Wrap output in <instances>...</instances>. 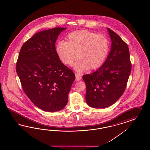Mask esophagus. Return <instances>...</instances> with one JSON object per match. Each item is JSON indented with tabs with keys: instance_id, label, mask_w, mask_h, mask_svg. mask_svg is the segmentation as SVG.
<instances>
[{
	"instance_id": "obj_1",
	"label": "esophagus",
	"mask_w": 150,
	"mask_h": 150,
	"mask_svg": "<svg viewBox=\"0 0 150 150\" xmlns=\"http://www.w3.org/2000/svg\"><path fill=\"white\" fill-rule=\"evenodd\" d=\"M75 76H76V81H80L81 79V77L80 76V75L77 73H75Z\"/></svg>"
}]
</instances>
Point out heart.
Listing matches in <instances>:
<instances>
[{"label":"heart","mask_w":150,"mask_h":150,"mask_svg":"<svg viewBox=\"0 0 150 150\" xmlns=\"http://www.w3.org/2000/svg\"><path fill=\"white\" fill-rule=\"evenodd\" d=\"M66 40L57 43L56 52L61 61L68 65L72 64L77 55L79 58L74 68L79 73L99 68L109 53V40L102 35L79 30L69 34Z\"/></svg>","instance_id":"1"}]
</instances>
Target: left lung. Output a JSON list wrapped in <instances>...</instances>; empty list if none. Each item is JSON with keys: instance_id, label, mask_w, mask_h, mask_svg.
Listing matches in <instances>:
<instances>
[{"instance_id": "1", "label": "left lung", "mask_w": 150, "mask_h": 150, "mask_svg": "<svg viewBox=\"0 0 150 150\" xmlns=\"http://www.w3.org/2000/svg\"><path fill=\"white\" fill-rule=\"evenodd\" d=\"M112 41L110 51L102 67L82 78L86 83V101L95 108H104L115 103L123 95L132 70L127 44L107 28Z\"/></svg>"}]
</instances>
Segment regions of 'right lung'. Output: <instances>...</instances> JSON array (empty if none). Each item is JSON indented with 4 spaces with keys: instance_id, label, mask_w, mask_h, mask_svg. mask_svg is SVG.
<instances>
[{
    "instance_id": "add662e5",
    "label": "right lung",
    "mask_w": 150,
    "mask_h": 150,
    "mask_svg": "<svg viewBox=\"0 0 150 150\" xmlns=\"http://www.w3.org/2000/svg\"><path fill=\"white\" fill-rule=\"evenodd\" d=\"M65 29L55 27L35 34L23 45L16 63L24 92L34 105L46 112L63 109L75 79L55 50L56 40Z\"/></svg>"
}]
</instances>
